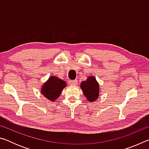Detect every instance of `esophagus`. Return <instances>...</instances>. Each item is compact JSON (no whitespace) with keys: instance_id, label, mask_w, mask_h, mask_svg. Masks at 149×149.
I'll use <instances>...</instances> for the list:
<instances>
[{"instance_id":"esophagus-1","label":"esophagus","mask_w":149,"mask_h":149,"mask_svg":"<svg viewBox=\"0 0 149 149\" xmlns=\"http://www.w3.org/2000/svg\"><path fill=\"white\" fill-rule=\"evenodd\" d=\"M69 84L71 85H76L77 84V82L75 80H70L69 81Z\"/></svg>"}]
</instances>
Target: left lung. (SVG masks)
<instances>
[{
  "mask_svg": "<svg viewBox=\"0 0 149 149\" xmlns=\"http://www.w3.org/2000/svg\"><path fill=\"white\" fill-rule=\"evenodd\" d=\"M81 88L89 101H95L99 97V85L95 77H89L85 81H83L81 84Z\"/></svg>",
  "mask_w": 149,
  "mask_h": 149,
  "instance_id": "1",
  "label": "left lung"
}]
</instances>
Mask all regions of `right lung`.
<instances>
[{
  "mask_svg": "<svg viewBox=\"0 0 149 149\" xmlns=\"http://www.w3.org/2000/svg\"><path fill=\"white\" fill-rule=\"evenodd\" d=\"M66 86V84L63 80L58 78L52 76L45 84L42 88V93L48 99L50 100H55L61 93L62 89Z\"/></svg>",
  "mask_w": 149,
  "mask_h": 149,
  "instance_id": "right-lung-1",
  "label": "right lung"
}]
</instances>
